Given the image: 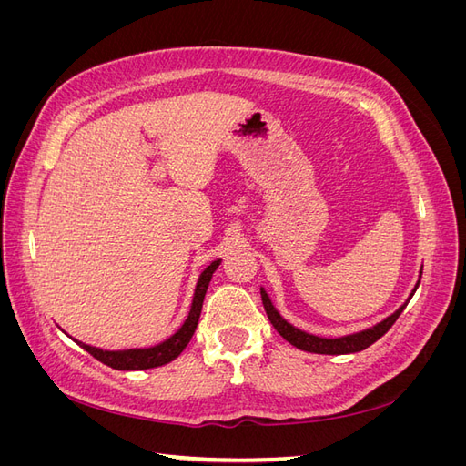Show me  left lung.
Wrapping results in <instances>:
<instances>
[{
	"mask_svg": "<svg viewBox=\"0 0 466 466\" xmlns=\"http://www.w3.org/2000/svg\"><path fill=\"white\" fill-rule=\"evenodd\" d=\"M420 278H421V270H420V276H418V281H416L412 293L408 295V299L392 315H389L387 319L373 324V327H370V329L360 330V332H351V334H346V336H336V338H324V336H317V334H309V332H305L298 327H293L291 322H288L284 317L279 315V311L274 307V303L270 299V295L266 293L264 288H260V295H262V305L266 309L268 319H270V322L274 324V329L279 332V336L286 338V340L291 346L299 348L303 351H311V354L342 356V354H356V351L370 348L373 342H377L379 338L392 327L394 322H397V319L406 309L408 301H410L412 295L416 293V289L420 286Z\"/></svg>",
	"mask_w": 466,
	"mask_h": 466,
	"instance_id": "obj_1",
	"label": "left lung"
}]
</instances>
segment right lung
Returning a JSON list of instances; mask_svg holds the SVG:
<instances>
[{"label":"right lung","instance_id":"right-lung-1","mask_svg":"<svg viewBox=\"0 0 466 466\" xmlns=\"http://www.w3.org/2000/svg\"><path fill=\"white\" fill-rule=\"evenodd\" d=\"M219 264H221V258L214 260L208 268H204V272L200 274L198 284H196V289H194V298H192V305H190L187 320L182 322V327L173 336H168L167 340H163L161 344L151 346V348L103 350L96 346L83 344L79 340H74V342H77L83 350L89 351L95 360L108 365V368H112V370H118V371L153 370V368H159V365L173 361L175 358L180 356V351L188 346L196 327H198V319L202 313V303L206 298V291H208V286L211 281V276H214Z\"/></svg>","mask_w":466,"mask_h":466}]
</instances>
